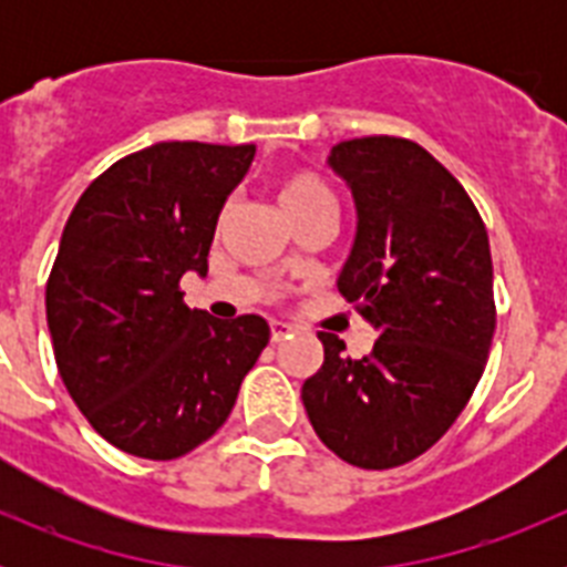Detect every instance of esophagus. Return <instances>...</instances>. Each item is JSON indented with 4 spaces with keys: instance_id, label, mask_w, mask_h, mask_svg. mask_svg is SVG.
Here are the masks:
<instances>
[{
    "instance_id": "1",
    "label": "esophagus",
    "mask_w": 567,
    "mask_h": 567,
    "mask_svg": "<svg viewBox=\"0 0 567 567\" xmlns=\"http://www.w3.org/2000/svg\"><path fill=\"white\" fill-rule=\"evenodd\" d=\"M272 343H280V340H287L289 334H292V327L289 323H284V320H272Z\"/></svg>"
}]
</instances>
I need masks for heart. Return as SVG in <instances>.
Returning <instances> with one entry per match:
<instances>
[{"mask_svg":"<svg viewBox=\"0 0 567 567\" xmlns=\"http://www.w3.org/2000/svg\"><path fill=\"white\" fill-rule=\"evenodd\" d=\"M275 193H278L280 209L287 213L292 224L320 207H334L332 189L327 187L320 175L309 173V169H289V173L280 175Z\"/></svg>","mask_w":567,"mask_h":567,"instance_id":"b5f03b06","label":"heart"}]
</instances>
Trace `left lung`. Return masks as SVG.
Segmentation results:
<instances>
[{"label":"left lung","instance_id":"8db88e82","mask_svg":"<svg viewBox=\"0 0 567 567\" xmlns=\"http://www.w3.org/2000/svg\"><path fill=\"white\" fill-rule=\"evenodd\" d=\"M329 167L358 209L338 289L378 340L352 360L320 332L323 365L300 400L340 460L394 468L452 429L483 378L497 327L488 233L463 184L409 138L340 142Z\"/></svg>","mask_w":567,"mask_h":567}]
</instances>
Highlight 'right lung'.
I'll use <instances>...</instances> for the list:
<instances>
[{"mask_svg": "<svg viewBox=\"0 0 567 567\" xmlns=\"http://www.w3.org/2000/svg\"><path fill=\"white\" fill-rule=\"evenodd\" d=\"M255 144L162 142L104 169L64 224L44 307L59 374L115 449L175 460L213 437L269 343L260 315L189 309L215 224Z\"/></svg>", "mask_w": 567, "mask_h": 567, "instance_id": "right-lung-1", "label": "right lung"}]
</instances>
